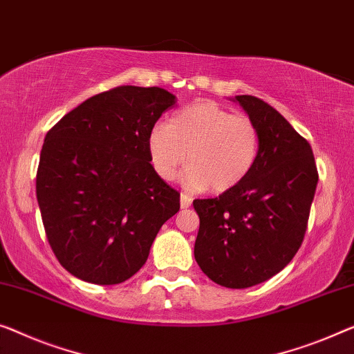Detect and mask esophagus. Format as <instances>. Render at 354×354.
Wrapping results in <instances>:
<instances>
[{
    "mask_svg": "<svg viewBox=\"0 0 354 354\" xmlns=\"http://www.w3.org/2000/svg\"><path fill=\"white\" fill-rule=\"evenodd\" d=\"M179 203H181V208H189L192 205V197L189 194H181L179 195Z\"/></svg>",
    "mask_w": 354,
    "mask_h": 354,
    "instance_id": "esophagus-1",
    "label": "esophagus"
}]
</instances>
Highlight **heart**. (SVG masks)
Returning <instances> with one entry per match:
<instances>
[{
  "mask_svg": "<svg viewBox=\"0 0 354 354\" xmlns=\"http://www.w3.org/2000/svg\"><path fill=\"white\" fill-rule=\"evenodd\" d=\"M261 149L257 125L213 102H198L159 124L147 136V152L157 175L175 179L187 160L184 186L192 191L227 192L245 181Z\"/></svg>",
  "mask_w": 354,
  "mask_h": 354,
  "instance_id": "heart-1",
  "label": "heart"
}]
</instances>
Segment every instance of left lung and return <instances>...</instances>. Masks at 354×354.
Segmentation results:
<instances>
[{"label": "left lung", "mask_w": 354, "mask_h": 354, "mask_svg": "<svg viewBox=\"0 0 354 354\" xmlns=\"http://www.w3.org/2000/svg\"><path fill=\"white\" fill-rule=\"evenodd\" d=\"M230 100L259 129V157L236 187L194 200L200 218L194 256L214 283L245 289L292 261L307 230L318 171L308 141L275 108L251 95Z\"/></svg>", "instance_id": "8db88e82"}]
</instances>
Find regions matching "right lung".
<instances>
[{"mask_svg":"<svg viewBox=\"0 0 354 354\" xmlns=\"http://www.w3.org/2000/svg\"><path fill=\"white\" fill-rule=\"evenodd\" d=\"M176 97L122 86L70 111L46 135L36 197L47 240L71 275L119 284L145 266L152 241L179 211L157 175L147 136Z\"/></svg>","mask_w":354,"mask_h":354,"instance_id":"1","label":"right lung"}]
</instances>
